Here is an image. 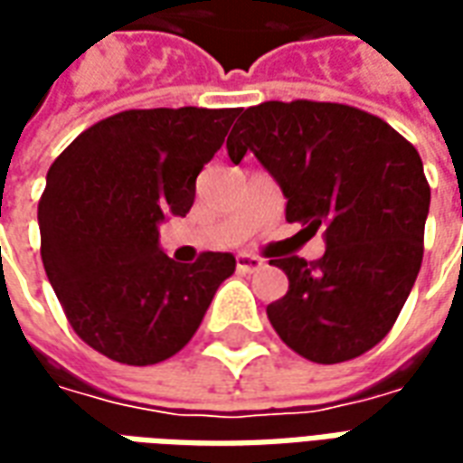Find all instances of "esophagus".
Returning a JSON list of instances; mask_svg holds the SVG:
<instances>
[{
  "mask_svg": "<svg viewBox=\"0 0 463 463\" xmlns=\"http://www.w3.org/2000/svg\"><path fill=\"white\" fill-rule=\"evenodd\" d=\"M262 258L258 255H252V252H238V258H235V268L238 272H255L262 268Z\"/></svg>",
  "mask_w": 463,
  "mask_h": 463,
  "instance_id": "obj_1",
  "label": "esophagus"
}]
</instances>
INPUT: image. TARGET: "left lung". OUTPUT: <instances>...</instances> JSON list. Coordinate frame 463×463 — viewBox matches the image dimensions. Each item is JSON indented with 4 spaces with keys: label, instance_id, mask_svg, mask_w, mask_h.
Returning <instances> with one entry per match:
<instances>
[{
    "label": "left lung",
    "instance_id": "1",
    "mask_svg": "<svg viewBox=\"0 0 463 463\" xmlns=\"http://www.w3.org/2000/svg\"><path fill=\"white\" fill-rule=\"evenodd\" d=\"M252 151L288 198L285 218L325 255L270 260L290 288L268 305L280 340L317 364L347 362L394 327L424 258L429 191L417 148L379 116L330 101H265L238 116L228 156Z\"/></svg>",
    "mask_w": 463,
    "mask_h": 463
}]
</instances>
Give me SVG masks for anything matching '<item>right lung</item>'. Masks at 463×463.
Listing matches in <instances>:
<instances>
[{"label": "right lung", "instance_id": "right-lung-1", "mask_svg": "<svg viewBox=\"0 0 463 463\" xmlns=\"http://www.w3.org/2000/svg\"><path fill=\"white\" fill-rule=\"evenodd\" d=\"M238 114L131 109L89 126L52 163L39 201L46 278L69 325L104 357L131 367L173 357L235 272L231 252L173 262L158 222L191 211L195 178Z\"/></svg>", "mask_w": 463, "mask_h": 463}]
</instances>
